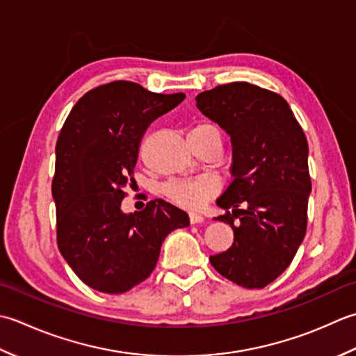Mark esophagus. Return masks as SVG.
<instances>
[{
	"label": "esophagus",
	"instance_id": "1",
	"mask_svg": "<svg viewBox=\"0 0 356 356\" xmlns=\"http://www.w3.org/2000/svg\"><path fill=\"white\" fill-rule=\"evenodd\" d=\"M188 218H191V222H192V224H198V222L204 221V216L200 215V213H195V212L188 213Z\"/></svg>",
	"mask_w": 356,
	"mask_h": 356
}]
</instances>
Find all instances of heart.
<instances>
[{
    "label": "heart",
    "mask_w": 356,
    "mask_h": 356,
    "mask_svg": "<svg viewBox=\"0 0 356 356\" xmlns=\"http://www.w3.org/2000/svg\"><path fill=\"white\" fill-rule=\"evenodd\" d=\"M188 135H201V136H218L220 130L213 122L200 121L195 124ZM220 191V181L210 175H198L187 178H175L164 184L163 192L172 202L187 209H198L204 202L212 198Z\"/></svg>",
    "instance_id": "b5f03b06"
}]
</instances>
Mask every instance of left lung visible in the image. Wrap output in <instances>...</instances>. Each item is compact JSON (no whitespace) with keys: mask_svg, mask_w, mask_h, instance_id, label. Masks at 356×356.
Segmentation results:
<instances>
[{"mask_svg":"<svg viewBox=\"0 0 356 356\" xmlns=\"http://www.w3.org/2000/svg\"><path fill=\"white\" fill-rule=\"evenodd\" d=\"M197 106L234 146V177L216 200L226 212L215 218L234 229V244L210 264L238 286L263 289L287 269L306 235V135L280 93L245 81L201 92Z\"/></svg>","mask_w":356,"mask_h":356,"instance_id":"1","label":"left lung"}]
</instances>
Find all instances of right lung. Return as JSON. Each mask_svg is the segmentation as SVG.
Returning <instances> with one entry per match:
<instances>
[{"label":"right lung","mask_w":356,"mask_h":356,"mask_svg":"<svg viewBox=\"0 0 356 356\" xmlns=\"http://www.w3.org/2000/svg\"><path fill=\"white\" fill-rule=\"evenodd\" d=\"M184 98L120 79L84 93L64 121L52 179L56 244L76 277L98 292L140 284L155 269L164 238L191 224L184 210L161 198L141 212H121L143 134Z\"/></svg>","instance_id":"1"}]
</instances>
